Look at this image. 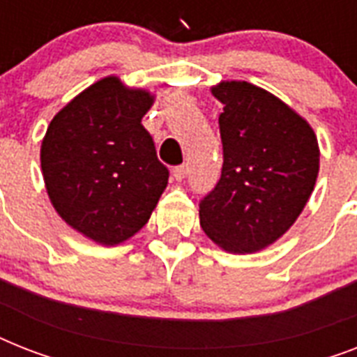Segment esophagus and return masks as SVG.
I'll list each match as a JSON object with an SVG mask.
<instances>
[{"label": "esophagus", "instance_id": "1", "mask_svg": "<svg viewBox=\"0 0 357 357\" xmlns=\"http://www.w3.org/2000/svg\"><path fill=\"white\" fill-rule=\"evenodd\" d=\"M187 172H189L187 165H179V167H176L172 170V176H174V179H176V181H181V179H185Z\"/></svg>", "mask_w": 357, "mask_h": 357}]
</instances>
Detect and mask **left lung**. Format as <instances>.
Instances as JSON below:
<instances>
[{"mask_svg": "<svg viewBox=\"0 0 357 357\" xmlns=\"http://www.w3.org/2000/svg\"><path fill=\"white\" fill-rule=\"evenodd\" d=\"M218 116L222 174L200 202V224L229 254L271 246L304 211L319 176L321 150L307 120L280 98L246 81L211 86Z\"/></svg>", "mask_w": 357, "mask_h": 357, "instance_id": "8db88e82", "label": "left lung"}]
</instances>
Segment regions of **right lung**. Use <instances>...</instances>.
I'll list each match as a JSON object with an SVG mask.
<instances>
[{
  "label": "right lung",
  "instance_id": "obj_1",
  "mask_svg": "<svg viewBox=\"0 0 357 357\" xmlns=\"http://www.w3.org/2000/svg\"><path fill=\"white\" fill-rule=\"evenodd\" d=\"M155 96L107 75L70 100L47 126L40 167L47 196L70 228L116 246L144 226L168 185L142 126Z\"/></svg>",
  "mask_w": 357,
  "mask_h": 357
}]
</instances>
